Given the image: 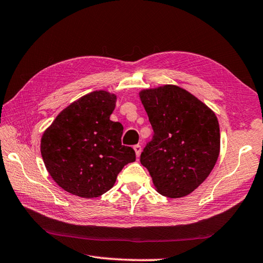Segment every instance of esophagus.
Here are the masks:
<instances>
[{
	"label": "esophagus",
	"mask_w": 263,
	"mask_h": 263,
	"mask_svg": "<svg viewBox=\"0 0 263 263\" xmlns=\"http://www.w3.org/2000/svg\"><path fill=\"white\" fill-rule=\"evenodd\" d=\"M133 149H134V151H136V156L140 157V155H141V145L136 144L133 146Z\"/></svg>",
	"instance_id": "1"
}]
</instances>
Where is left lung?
<instances>
[{
  "mask_svg": "<svg viewBox=\"0 0 263 263\" xmlns=\"http://www.w3.org/2000/svg\"><path fill=\"white\" fill-rule=\"evenodd\" d=\"M139 95L155 132L140 161L162 196H187L217 161L221 136L216 115L176 85L143 89Z\"/></svg>",
  "mask_w": 263,
  "mask_h": 263,
  "instance_id": "1",
  "label": "left lung"
}]
</instances>
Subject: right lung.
<instances>
[{
	"label": "right lung",
	"mask_w": 263,
	"mask_h": 263,
	"mask_svg": "<svg viewBox=\"0 0 263 263\" xmlns=\"http://www.w3.org/2000/svg\"><path fill=\"white\" fill-rule=\"evenodd\" d=\"M115 103V94L91 91L64 108L42 134V159L64 191L99 197L114 186L125 164L136 160L131 146L122 145L123 126L109 120Z\"/></svg>",
	"instance_id": "right-lung-1"
}]
</instances>
